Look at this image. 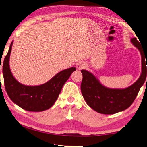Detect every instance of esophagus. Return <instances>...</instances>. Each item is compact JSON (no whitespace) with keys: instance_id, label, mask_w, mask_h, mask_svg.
<instances>
[{"instance_id":"34e87169","label":"esophagus","mask_w":147,"mask_h":147,"mask_svg":"<svg viewBox=\"0 0 147 147\" xmlns=\"http://www.w3.org/2000/svg\"><path fill=\"white\" fill-rule=\"evenodd\" d=\"M76 67L78 69H82L86 67V65H85V63L83 62H79L78 64L76 65Z\"/></svg>"}]
</instances>
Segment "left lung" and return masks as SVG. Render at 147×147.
I'll use <instances>...</instances> for the list:
<instances>
[{"instance_id":"1","label":"left lung","mask_w":147,"mask_h":147,"mask_svg":"<svg viewBox=\"0 0 147 147\" xmlns=\"http://www.w3.org/2000/svg\"><path fill=\"white\" fill-rule=\"evenodd\" d=\"M131 43L138 49L141 55L142 70L139 78L134 84L125 89H111L101 84L91 72L81 70L83 80L81 91L85 102L96 112L103 114H114L127 109L134 102L141 87L146 79V66L144 59H147L140 42L136 38L131 39Z\"/></svg>"}]
</instances>
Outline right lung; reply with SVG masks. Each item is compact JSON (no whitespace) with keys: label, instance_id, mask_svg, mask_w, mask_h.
<instances>
[{"label":"right lung","instance_id":"obj_1","mask_svg":"<svg viewBox=\"0 0 147 147\" xmlns=\"http://www.w3.org/2000/svg\"><path fill=\"white\" fill-rule=\"evenodd\" d=\"M13 42L3 62V74L4 86L8 96L16 105L30 112H42L53 106L62 89L76 68L74 67L60 71L44 84L28 86L18 82L13 76L9 66V59Z\"/></svg>","mask_w":147,"mask_h":147}]
</instances>
